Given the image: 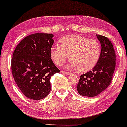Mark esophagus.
Listing matches in <instances>:
<instances>
[{"mask_svg": "<svg viewBox=\"0 0 127 127\" xmlns=\"http://www.w3.org/2000/svg\"><path fill=\"white\" fill-rule=\"evenodd\" d=\"M62 73L63 74H66V75H69L71 74V73H70V72H67V71H62Z\"/></svg>", "mask_w": 127, "mask_h": 127, "instance_id": "34e87169", "label": "esophagus"}]
</instances>
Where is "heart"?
Segmentation results:
<instances>
[{"label": "heart", "instance_id": "1", "mask_svg": "<svg viewBox=\"0 0 127 127\" xmlns=\"http://www.w3.org/2000/svg\"><path fill=\"white\" fill-rule=\"evenodd\" d=\"M59 45H53L50 56L56 64L61 66L69 57L70 66L81 71H87L97 64L101 54L98 41L84 37L68 35L63 37Z\"/></svg>", "mask_w": 127, "mask_h": 127}]
</instances>
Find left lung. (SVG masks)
<instances>
[{"label":"left lung","mask_w":127,"mask_h":127,"mask_svg":"<svg viewBox=\"0 0 127 127\" xmlns=\"http://www.w3.org/2000/svg\"><path fill=\"white\" fill-rule=\"evenodd\" d=\"M101 46L100 57L92 71L80 76L77 89L81 95L93 97L100 94L111 82L116 55L113 44L106 37L96 35Z\"/></svg>","instance_id":"1"}]
</instances>
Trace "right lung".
Listing matches in <instances>:
<instances>
[{
    "mask_svg": "<svg viewBox=\"0 0 127 127\" xmlns=\"http://www.w3.org/2000/svg\"><path fill=\"white\" fill-rule=\"evenodd\" d=\"M53 35L34 33L24 38L14 50L11 63L14 80L26 97L34 100L46 97L50 78L60 71L50 56Z\"/></svg>",
    "mask_w": 127,
    "mask_h": 127,
    "instance_id": "obj_1",
    "label": "right lung"
}]
</instances>
